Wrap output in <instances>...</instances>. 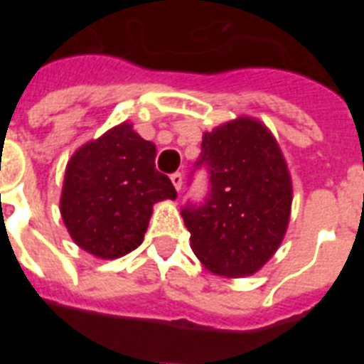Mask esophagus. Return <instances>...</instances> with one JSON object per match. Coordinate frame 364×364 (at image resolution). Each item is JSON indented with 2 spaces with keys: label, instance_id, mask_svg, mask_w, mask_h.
Wrapping results in <instances>:
<instances>
[{
  "label": "esophagus",
  "instance_id": "1",
  "mask_svg": "<svg viewBox=\"0 0 364 364\" xmlns=\"http://www.w3.org/2000/svg\"><path fill=\"white\" fill-rule=\"evenodd\" d=\"M171 182L173 186H175L176 191H182V184H184V176H182V173H173L171 175Z\"/></svg>",
  "mask_w": 364,
  "mask_h": 364
}]
</instances>
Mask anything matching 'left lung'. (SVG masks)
I'll list each match as a JSON object with an SVG mask.
<instances>
[{"instance_id": "obj_1", "label": "left lung", "mask_w": 364, "mask_h": 364, "mask_svg": "<svg viewBox=\"0 0 364 364\" xmlns=\"http://www.w3.org/2000/svg\"><path fill=\"white\" fill-rule=\"evenodd\" d=\"M208 173V195L180 210L191 247L218 275H252L277 252L288 228L291 180L275 138L250 118L224 124L202 138L189 173Z\"/></svg>"}]
</instances>
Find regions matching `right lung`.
Masks as SVG:
<instances>
[{
    "label": "right lung",
    "mask_w": 364,
    "mask_h": 364,
    "mask_svg": "<svg viewBox=\"0 0 364 364\" xmlns=\"http://www.w3.org/2000/svg\"><path fill=\"white\" fill-rule=\"evenodd\" d=\"M156 149L129 124L85 144L67 164L62 217L82 250L118 259L144 240L153 204L175 198L171 180L154 167Z\"/></svg>",
    "instance_id": "add662e5"
}]
</instances>
